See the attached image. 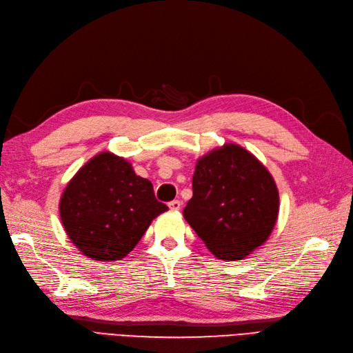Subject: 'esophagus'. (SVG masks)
I'll return each instance as SVG.
<instances>
[{"label":"esophagus","mask_w":353,"mask_h":353,"mask_svg":"<svg viewBox=\"0 0 353 353\" xmlns=\"http://www.w3.org/2000/svg\"><path fill=\"white\" fill-rule=\"evenodd\" d=\"M168 207H170V210L179 211V210H180V207H181V202H180L179 199H174V201H172V202L168 203Z\"/></svg>","instance_id":"34e87169"}]
</instances>
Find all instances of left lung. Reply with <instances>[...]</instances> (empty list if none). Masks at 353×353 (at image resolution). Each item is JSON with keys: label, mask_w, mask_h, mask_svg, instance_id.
Instances as JSON below:
<instances>
[{"label": "left lung", "mask_w": 353, "mask_h": 353, "mask_svg": "<svg viewBox=\"0 0 353 353\" xmlns=\"http://www.w3.org/2000/svg\"><path fill=\"white\" fill-rule=\"evenodd\" d=\"M186 221L219 259L239 261L263 245L279 215V190L255 155L225 143L199 158Z\"/></svg>", "instance_id": "8db88e82"}]
</instances>
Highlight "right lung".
<instances>
[{"label":"right lung","instance_id":"1","mask_svg":"<svg viewBox=\"0 0 353 353\" xmlns=\"http://www.w3.org/2000/svg\"><path fill=\"white\" fill-rule=\"evenodd\" d=\"M168 207L152 183L136 176L112 152L95 155L79 170L60 199V217L73 245L97 261H119L138 245L151 221Z\"/></svg>","mask_w":353,"mask_h":353}]
</instances>
